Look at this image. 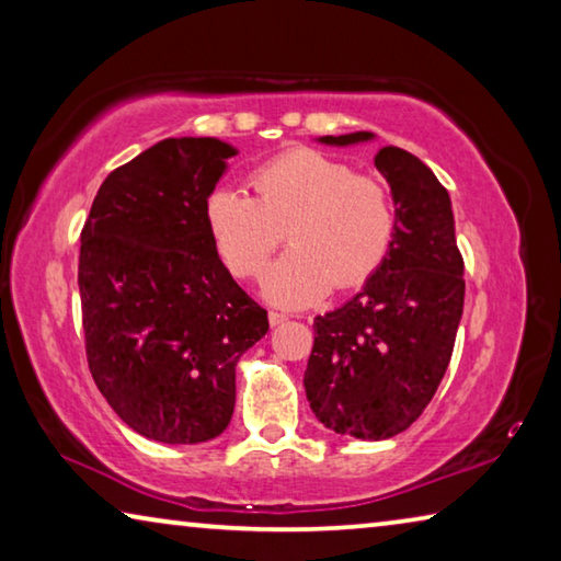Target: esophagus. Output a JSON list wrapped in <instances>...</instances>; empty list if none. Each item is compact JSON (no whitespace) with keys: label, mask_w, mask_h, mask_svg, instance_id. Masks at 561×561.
<instances>
[{"label":"esophagus","mask_w":561,"mask_h":561,"mask_svg":"<svg viewBox=\"0 0 561 561\" xmlns=\"http://www.w3.org/2000/svg\"><path fill=\"white\" fill-rule=\"evenodd\" d=\"M289 317L287 314H282V311H270V324L272 327H279V324H284V321H287Z\"/></svg>","instance_id":"obj_1"}]
</instances>
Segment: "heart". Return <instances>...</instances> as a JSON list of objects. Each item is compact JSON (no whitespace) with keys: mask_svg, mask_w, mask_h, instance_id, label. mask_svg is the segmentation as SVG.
<instances>
[{"mask_svg":"<svg viewBox=\"0 0 561 561\" xmlns=\"http://www.w3.org/2000/svg\"><path fill=\"white\" fill-rule=\"evenodd\" d=\"M252 197L217 187L205 222L227 270L254 277L284 240L291 247L262 279V294L279 307H307L331 287L348 289L381 267L396 234L388 187L356 175L344 160L297 148L250 175Z\"/></svg>","mask_w":561,"mask_h":561,"instance_id":"heart-1","label":"heart"}]
</instances>
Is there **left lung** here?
I'll list each match as a JSON object with an SVG mask.
<instances>
[{
	"label": "left lung",
	"instance_id": "8db88e82",
	"mask_svg": "<svg viewBox=\"0 0 561 561\" xmlns=\"http://www.w3.org/2000/svg\"><path fill=\"white\" fill-rule=\"evenodd\" d=\"M317 140L348 148L376 136L358 130ZM374 163L396 207L391 250L354 299L314 319L304 374L324 428L358 440L393 438L431 403L448 371L465 301L448 190L403 148H378Z\"/></svg>",
	"mask_w": 561,
	"mask_h": 561
}]
</instances>
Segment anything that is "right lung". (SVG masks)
Listing matches in <instances>:
<instances>
[{
	"label": "right lung",
	"instance_id": "right-lung-1",
	"mask_svg": "<svg viewBox=\"0 0 561 561\" xmlns=\"http://www.w3.org/2000/svg\"><path fill=\"white\" fill-rule=\"evenodd\" d=\"M234 156L220 138L160 140L103 180L81 232L91 376L121 421L158 443H205L230 425L237 364L270 329L205 222Z\"/></svg>",
	"mask_w": 561,
	"mask_h": 561
}]
</instances>
